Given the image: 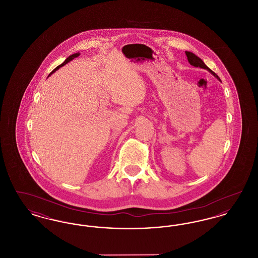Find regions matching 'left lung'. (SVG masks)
Masks as SVG:
<instances>
[{"label":"left lung","instance_id":"1","mask_svg":"<svg viewBox=\"0 0 258 258\" xmlns=\"http://www.w3.org/2000/svg\"><path fill=\"white\" fill-rule=\"evenodd\" d=\"M185 55H186L187 61H188V62H189L191 66H194V67H196V68H200V69L207 70L210 74H213L215 77H217V79H219V80L221 81V79L219 78V76L215 74L213 71H211L208 67L204 63V61H202L199 57H197L196 54H194L192 52H189V51H185Z\"/></svg>","mask_w":258,"mask_h":258}]
</instances>
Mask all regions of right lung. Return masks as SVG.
I'll return each instance as SVG.
<instances>
[{
  "instance_id": "obj_1",
  "label": "right lung",
  "mask_w": 258,
  "mask_h": 258,
  "mask_svg": "<svg viewBox=\"0 0 258 258\" xmlns=\"http://www.w3.org/2000/svg\"><path fill=\"white\" fill-rule=\"evenodd\" d=\"M79 55H80V53H79V52H77V53H74V54H73V55H71V56H69V57H68V58H67V59H66V60H64V61H63V62H62V63H61V64H60V66H58V67H57V68H56V69H55V70H54V71H53V72H52V73H51V74H49V76H50V75H51V74H54V73H55V72H56V71H58V70H59V69H60V68H61V67H63V66H64V64H67V63H68V62H70V61H72V60H74V58H76V57H78V56H79Z\"/></svg>"
}]
</instances>
